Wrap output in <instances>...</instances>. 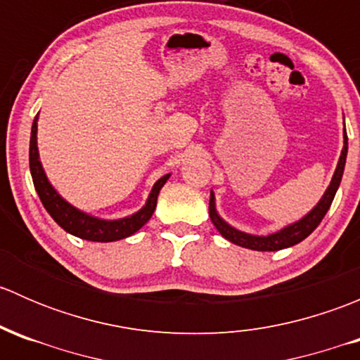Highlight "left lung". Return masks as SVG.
I'll list each match as a JSON object with an SVG mask.
<instances>
[{"mask_svg":"<svg viewBox=\"0 0 360 360\" xmlns=\"http://www.w3.org/2000/svg\"><path fill=\"white\" fill-rule=\"evenodd\" d=\"M347 151H348V137L347 132H343V150H341L340 160H338V165L335 174H333V179L329 183L328 190L324 191L321 200L317 202V205L310 210L308 214H304L301 219H297L296 223L288 224L282 230L275 231L270 235H250L245 231L237 230L231 224H228L223 217L217 214L216 210V197H214V191H210V202H209V216L210 221L214 223V226L217 228L221 235H223L226 240H230L231 244H237L240 248L252 249V250H281L285 248H292V245L300 244L301 240L308 237L315 228L321 224V221L324 219L326 212L331 207L333 200H335V195L340 188L341 177H343L345 170V162H347Z\"/></svg>","mask_w":360,"mask_h":360,"instance_id":"left-lung-1","label":"left lung"}]
</instances>
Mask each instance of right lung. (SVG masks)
Here are the masks:
<instances>
[{
  "label": "right lung",
  "mask_w": 360,
  "mask_h": 360,
  "mask_svg": "<svg viewBox=\"0 0 360 360\" xmlns=\"http://www.w3.org/2000/svg\"><path fill=\"white\" fill-rule=\"evenodd\" d=\"M29 169H31L36 193H38L39 200H41L46 212L53 217V221L63 230H66L68 233L83 238V240L92 242L122 240V238L130 237L137 230H141L150 221V217L153 216L160 190H162V186L170 177V174H165L163 177H160L157 183L153 184V188H151V193L148 197L146 203L137 212H134L132 216L120 217V219H101V217L90 216V214L76 209L75 205L64 200L57 193L56 188L50 184L49 177H46L45 170H43L41 162H39L38 116L32 122L31 141H29Z\"/></svg>",
  "instance_id": "1"
}]
</instances>
